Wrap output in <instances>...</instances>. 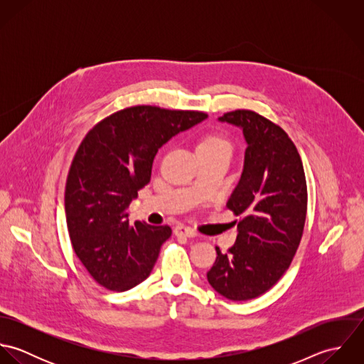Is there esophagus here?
Returning a JSON list of instances; mask_svg holds the SVG:
<instances>
[{"instance_id":"34e87169","label":"esophagus","mask_w":364,"mask_h":364,"mask_svg":"<svg viewBox=\"0 0 364 364\" xmlns=\"http://www.w3.org/2000/svg\"><path fill=\"white\" fill-rule=\"evenodd\" d=\"M173 232H175L176 237H186V238H193V237H196V232H195L192 228L186 227V225H176L175 230H173Z\"/></svg>"}]
</instances>
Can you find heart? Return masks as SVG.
I'll list each match as a JSON object with an SVG mask.
<instances>
[{
	"label": "heart",
	"mask_w": 364,
	"mask_h": 364,
	"mask_svg": "<svg viewBox=\"0 0 364 364\" xmlns=\"http://www.w3.org/2000/svg\"><path fill=\"white\" fill-rule=\"evenodd\" d=\"M198 149H203V150H224V151H230L231 153V143L218 134H211L205 137Z\"/></svg>",
	"instance_id": "obj_1"
}]
</instances>
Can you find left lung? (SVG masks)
<instances>
[{
	"label": "left lung",
	"mask_w": 364,
	"mask_h": 364,
	"mask_svg": "<svg viewBox=\"0 0 364 364\" xmlns=\"http://www.w3.org/2000/svg\"><path fill=\"white\" fill-rule=\"evenodd\" d=\"M242 130L247 150L241 179L227 208L240 215L235 244L208 272L211 287L232 301L266 293L289 269L300 245L307 183L300 154L287 133L252 110L218 117Z\"/></svg>",
	"instance_id": "1"
}]
</instances>
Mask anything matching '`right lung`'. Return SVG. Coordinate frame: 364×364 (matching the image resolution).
Wrapping results in <instances>:
<instances>
[{
	"label": "right lung",
	"mask_w": 364,
	"mask_h": 364,
	"mask_svg": "<svg viewBox=\"0 0 364 364\" xmlns=\"http://www.w3.org/2000/svg\"><path fill=\"white\" fill-rule=\"evenodd\" d=\"M206 117L133 106L100 122L82 140L67 176L65 218L74 252L101 286L126 291L150 276L172 230L130 224L127 208L150 182L158 149Z\"/></svg>",
	"instance_id": "add662e5"
}]
</instances>
